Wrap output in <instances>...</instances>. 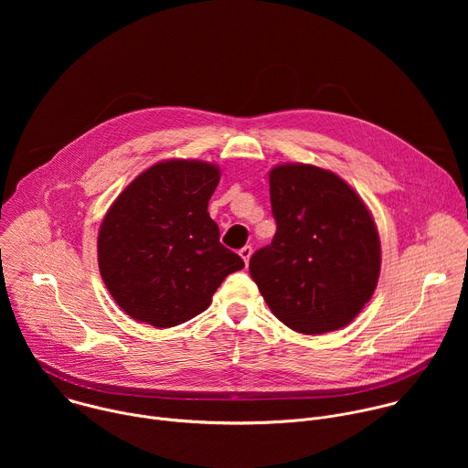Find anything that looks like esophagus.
Listing matches in <instances>:
<instances>
[{
    "mask_svg": "<svg viewBox=\"0 0 468 468\" xmlns=\"http://www.w3.org/2000/svg\"><path fill=\"white\" fill-rule=\"evenodd\" d=\"M239 255L244 259V262L248 264L250 262V257H251V246H244L239 250Z\"/></svg>",
    "mask_w": 468,
    "mask_h": 468,
    "instance_id": "1",
    "label": "esophagus"
}]
</instances>
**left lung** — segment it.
I'll list each match as a JSON object with an SVG mask.
<instances>
[{
  "label": "left lung",
  "mask_w": 468,
  "mask_h": 468,
  "mask_svg": "<svg viewBox=\"0 0 468 468\" xmlns=\"http://www.w3.org/2000/svg\"><path fill=\"white\" fill-rule=\"evenodd\" d=\"M271 204L276 235L250 259L264 302L307 335L350 324L372 298L381 266L363 199L337 174L296 163L271 170Z\"/></svg>",
  "instance_id": "obj_1"
}]
</instances>
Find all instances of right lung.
<instances>
[{
    "label": "right lung",
    "mask_w": 468,
    "mask_h": 468,
    "mask_svg": "<svg viewBox=\"0 0 468 468\" xmlns=\"http://www.w3.org/2000/svg\"><path fill=\"white\" fill-rule=\"evenodd\" d=\"M220 170L170 159L133 179L98 235L101 278L114 302L139 322L172 327L204 313L244 261L220 244L209 199Z\"/></svg>",
    "instance_id": "1"
}]
</instances>
